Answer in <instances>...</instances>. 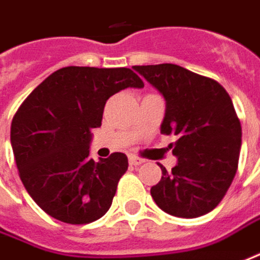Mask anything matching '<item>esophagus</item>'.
Here are the masks:
<instances>
[{"label": "esophagus", "mask_w": 260, "mask_h": 260, "mask_svg": "<svg viewBox=\"0 0 260 260\" xmlns=\"http://www.w3.org/2000/svg\"><path fill=\"white\" fill-rule=\"evenodd\" d=\"M144 161H145L144 158H141V157H137V155H131L129 157L131 166H140V164H142Z\"/></svg>", "instance_id": "1"}]
</instances>
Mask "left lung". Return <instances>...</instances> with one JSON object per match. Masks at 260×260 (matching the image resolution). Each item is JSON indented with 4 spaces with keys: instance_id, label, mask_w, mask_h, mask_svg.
Returning a JSON list of instances; mask_svg holds the SVG:
<instances>
[{
    "instance_id": "1",
    "label": "left lung",
    "mask_w": 260,
    "mask_h": 260,
    "mask_svg": "<svg viewBox=\"0 0 260 260\" xmlns=\"http://www.w3.org/2000/svg\"><path fill=\"white\" fill-rule=\"evenodd\" d=\"M166 100L161 134L177 164L151 187L154 202L180 218L208 214L221 202L237 172L242 125L232 97L215 80L175 63L134 67Z\"/></svg>"
}]
</instances>
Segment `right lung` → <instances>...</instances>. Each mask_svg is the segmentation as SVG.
Returning <instances> with one entry per match:
<instances>
[{
  "mask_svg": "<svg viewBox=\"0 0 260 260\" xmlns=\"http://www.w3.org/2000/svg\"><path fill=\"white\" fill-rule=\"evenodd\" d=\"M142 88L129 68L65 67L42 81L11 122L18 175L33 201L67 224H88L112 205L128 157H88L91 129L102 125L105 105L123 88Z\"/></svg>",
  "mask_w": 260,
  "mask_h": 260,
  "instance_id": "add662e5",
  "label": "right lung"
}]
</instances>
